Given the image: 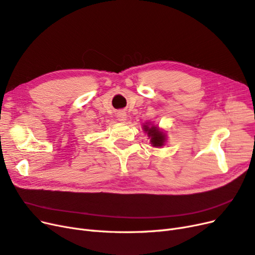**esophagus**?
<instances>
[{
	"label": "esophagus",
	"instance_id": "obj_1",
	"mask_svg": "<svg viewBox=\"0 0 255 255\" xmlns=\"http://www.w3.org/2000/svg\"><path fill=\"white\" fill-rule=\"evenodd\" d=\"M117 118L120 122H126L127 121V114L125 112H119L117 115Z\"/></svg>",
	"mask_w": 255,
	"mask_h": 255
}]
</instances>
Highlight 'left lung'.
Masks as SVG:
<instances>
[{
    "mask_svg": "<svg viewBox=\"0 0 255 255\" xmlns=\"http://www.w3.org/2000/svg\"><path fill=\"white\" fill-rule=\"evenodd\" d=\"M143 132L150 138V143L154 148H160L164 146L167 141V133L159 127L152 125L151 122H145L142 126Z\"/></svg>",
    "mask_w": 255,
    "mask_h": 255,
    "instance_id": "obj_1",
    "label": "left lung"
}]
</instances>
